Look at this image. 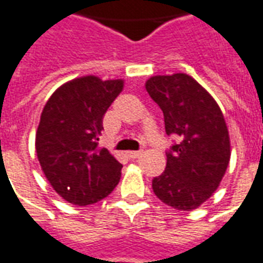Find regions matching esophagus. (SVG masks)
<instances>
[{"mask_svg":"<svg viewBox=\"0 0 263 263\" xmlns=\"http://www.w3.org/2000/svg\"><path fill=\"white\" fill-rule=\"evenodd\" d=\"M141 153L143 152H140V150H139V152H127V157L128 158H137V157H140Z\"/></svg>","mask_w":263,"mask_h":263,"instance_id":"obj_1","label":"esophagus"}]
</instances>
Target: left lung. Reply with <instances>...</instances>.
Returning <instances> with one entry per match:
<instances>
[{
	"mask_svg": "<svg viewBox=\"0 0 263 263\" xmlns=\"http://www.w3.org/2000/svg\"><path fill=\"white\" fill-rule=\"evenodd\" d=\"M146 89L164 115L167 136L177 137L165 153V170L153 178V191L168 206L195 210L214 194L230 163L224 115L211 95L185 73L153 76Z\"/></svg>",
	"mask_w": 263,
	"mask_h": 263,
	"instance_id": "8db88e82",
	"label": "left lung"
}]
</instances>
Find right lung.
Returning a JSON list of instances; mask_svg holds the SVG:
<instances>
[{
    "label": "right lung",
    "instance_id": "right-lung-1",
    "mask_svg": "<svg viewBox=\"0 0 263 263\" xmlns=\"http://www.w3.org/2000/svg\"><path fill=\"white\" fill-rule=\"evenodd\" d=\"M122 89L120 79L83 76L57 89L42 110L35 139L39 164L70 204H95L119 184L123 165L98 144L105 113Z\"/></svg>",
    "mask_w": 263,
    "mask_h": 263
}]
</instances>
